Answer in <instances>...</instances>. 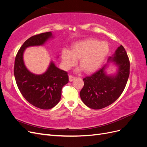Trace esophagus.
I'll return each instance as SVG.
<instances>
[{
  "instance_id": "obj_1",
  "label": "esophagus",
  "mask_w": 147,
  "mask_h": 147,
  "mask_svg": "<svg viewBox=\"0 0 147 147\" xmlns=\"http://www.w3.org/2000/svg\"><path fill=\"white\" fill-rule=\"evenodd\" d=\"M75 78H76V77H75V76H73V75H69V81L70 82H72Z\"/></svg>"
}]
</instances>
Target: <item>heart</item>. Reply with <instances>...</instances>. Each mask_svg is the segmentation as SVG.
<instances>
[{
	"instance_id": "heart-1",
	"label": "heart",
	"mask_w": 147,
	"mask_h": 147,
	"mask_svg": "<svg viewBox=\"0 0 147 147\" xmlns=\"http://www.w3.org/2000/svg\"><path fill=\"white\" fill-rule=\"evenodd\" d=\"M109 52L106 42L96 38H87L75 43L70 51L63 50L62 61L65 69L74 66L78 60V65L86 74H91L98 69Z\"/></svg>"
}]
</instances>
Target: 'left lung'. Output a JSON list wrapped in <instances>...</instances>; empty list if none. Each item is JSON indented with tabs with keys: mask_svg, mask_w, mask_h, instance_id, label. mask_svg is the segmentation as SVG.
Listing matches in <instances>:
<instances>
[{
	"mask_svg": "<svg viewBox=\"0 0 147 147\" xmlns=\"http://www.w3.org/2000/svg\"><path fill=\"white\" fill-rule=\"evenodd\" d=\"M109 60L115 61L118 66L116 76L106 75L105 65L83 79L84 86L80 95L83 103L92 109H101L113 103L121 96L127 84L130 62L123 45L117 48L114 56L110 57Z\"/></svg>",
	"mask_w": 147,
	"mask_h": 147,
	"instance_id": "1",
	"label": "left lung"
}]
</instances>
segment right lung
Listing matches in <instances>:
<instances>
[{
	"instance_id": "1",
	"label": "right lung",
	"mask_w": 147,
	"mask_h": 147,
	"mask_svg": "<svg viewBox=\"0 0 147 147\" xmlns=\"http://www.w3.org/2000/svg\"><path fill=\"white\" fill-rule=\"evenodd\" d=\"M51 36L48 32L28 38L18 51L14 65L15 80L21 94L30 104L44 110L54 107L59 102L62 88L69 82L67 72L51 63L45 73L33 74L25 67L23 55L26 48L43 45Z\"/></svg>"
}]
</instances>
